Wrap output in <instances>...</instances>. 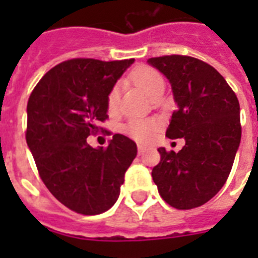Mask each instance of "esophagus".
Returning a JSON list of instances; mask_svg holds the SVG:
<instances>
[{"mask_svg": "<svg viewBox=\"0 0 258 258\" xmlns=\"http://www.w3.org/2000/svg\"><path fill=\"white\" fill-rule=\"evenodd\" d=\"M145 150H146L145 146H143V145H138V153L143 154V153H145Z\"/></svg>", "mask_w": 258, "mask_h": 258, "instance_id": "1", "label": "esophagus"}]
</instances>
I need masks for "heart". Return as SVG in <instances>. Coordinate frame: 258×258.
Segmentation results:
<instances>
[{
  "label": "heart",
  "instance_id": "1",
  "mask_svg": "<svg viewBox=\"0 0 258 258\" xmlns=\"http://www.w3.org/2000/svg\"><path fill=\"white\" fill-rule=\"evenodd\" d=\"M130 78L139 88L149 95L150 97L153 96L154 93L163 89L165 87V82L162 75L155 71L154 68L150 67H138L131 72ZM119 96H120V91L119 87H113L111 89V92L108 95V108L115 109L119 103ZM158 130V121L155 120H143V119H134L127 124L125 131L137 141L147 142L150 139H153L155 133Z\"/></svg>",
  "mask_w": 258,
  "mask_h": 258
}]
</instances>
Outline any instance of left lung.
<instances>
[{
  "label": "left lung",
  "mask_w": 258,
  "mask_h": 258,
  "mask_svg": "<svg viewBox=\"0 0 258 258\" xmlns=\"http://www.w3.org/2000/svg\"><path fill=\"white\" fill-rule=\"evenodd\" d=\"M171 84L176 111L166 137L183 138L179 153L159 147L153 179L175 209H192L212 200L228 179L241 142L240 103L220 72L188 56L149 58Z\"/></svg>",
  "instance_id": "8db88e82"
}]
</instances>
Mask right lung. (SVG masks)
Instances as JSON below:
<instances>
[{"instance_id":"1","label":"right lung","mask_w":258,"mask_h":258,"mask_svg":"<svg viewBox=\"0 0 258 258\" xmlns=\"http://www.w3.org/2000/svg\"><path fill=\"white\" fill-rule=\"evenodd\" d=\"M134 61L68 60L48 71L28 100L26 143L42 182L80 214L112 208L137 157V143L120 134L107 149L87 143L99 131L97 123L108 117L109 92Z\"/></svg>"}]
</instances>
